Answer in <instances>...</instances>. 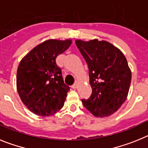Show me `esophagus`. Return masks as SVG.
Here are the masks:
<instances>
[{"label": "esophagus", "instance_id": "esophagus-1", "mask_svg": "<svg viewBox=\"0 0 148 148\" xmlns=\"http://www.w3.org/2000/svg\"><path fill=\"white\" fill-rule=\"evenodd\" d=\"M77 86H78L77 83H74V84L72 85V88H77Z\"/></svg>", "mask_w": 148, "mask_h": 148}]
</instances>
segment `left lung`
Masks as SVG:
<instances>
[{"instance_id": "obj_1", "label": "left lung", "mask_w": 148, "mask_h": 148, "mask_svg": "<svg viewBox=\"0 0 148 148\" xmlns=\"http://www.w3.org/2000/svg\"><path fill=\"white\" fill-rule=\"evenodd\" d=\"M88 67L92 95L82 103L96 117L112 115L124 103L131 83V71L123 53L111 43L97 39L76 40Z\"/></svg>"}]
</instances>
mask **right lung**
<instances>
[{"label":"right lung","instance_id":"add662e5","mask_svg":"<svg viewBox=\"0 0 148 148\" xmlns=\"http://www.w3.org/2000/svg\"><path fill=\"white\" fill-rule=\"evenodd\" d=\"M71 40L49 39L39 44L21 60L17 70V89L29 110L50 116L64 105L70 87L64 83L57 56L66 51Z\"/></svg>","mask_w":148,"mask_h":148}]
</instances>
